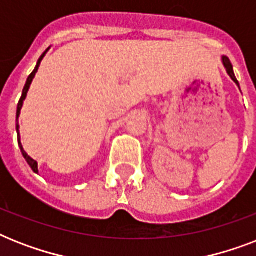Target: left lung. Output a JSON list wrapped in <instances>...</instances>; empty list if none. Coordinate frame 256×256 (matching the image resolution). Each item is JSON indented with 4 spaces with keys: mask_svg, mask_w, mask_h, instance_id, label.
Wrapping results in <instances>:
<instances>
[{
    "mask_svg": "<svg viewBox=\"0 0 256 256\" xmlns=\"http://www.w3.org/2000/svg\"><path fill=\"white\" fill-rule=\"evenodd\" d=\"M222 62H223V66H224V69H226L227 74H228V76H230L231 80H232V81H234L235 84H236V85H238V88H239V82H238V80H236V78H235L234 69H232V65H231L230 60H228V58H227L226 56H223V57H222Z\"/></svg>",
    "mask_w": 256,
    "mask_h": 256,
    "instance_id": "obj_1",
    "label": "left lung"
}]
</instances>
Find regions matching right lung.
I'll return each instance as SVG.
<instances>
[{
	"label": "right lung",
	"instance_id": "1",
	"mask_svg": "<svg viewBox=\"0 0 256 256\" xmlns=\"http://www.w3.org/2000/svg\"><path fill=\"white\" fill-rule=\"evenodd\" d=\"M49 50V49H48ZM48 50H46L45 53L42 54L41 57H40V60H38L37 65H36V68H34L33 73L30 74L29 77H28V81H26L25 84V88H24V90H22V96H21V100H20V102H18V106H17V124H16V128H17V136H18V144H20V148H21V152L22 156H24V158L26 160V162H28V164H29L30 168H32V170L34 171V172H38V164L37 160H34L32 156H29L28 154H26V152L24 150V148H22V144H21V136H20V124H18V118H20V114H21V108L22 106H24V100H25L26 96H28V92H29L30 88V85H32V82H33L34 77H36V73L38 72V68H40V65H41V61L44 60V57H45V54L48 53Z\"/></svg>",
	"mask_w": 256,
	"mask_h": 256
}]
</instances>
